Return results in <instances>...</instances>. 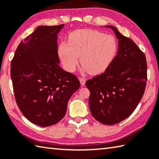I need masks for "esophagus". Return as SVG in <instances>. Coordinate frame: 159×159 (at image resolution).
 <instances>
[{"instance_id":"1","label":"esophagus","mask_w":159,"mask_h":159,"mask_svg":"<svg viewBox=\"0 0 159 159\" xmlns=\"http://www.w3.org/2000/svg\"><path fill=\"white\" fill-rule=\"evenodd\" d=\"M79 80H80V84H81V85L83 86L85 85V82H86L85 79H84V78H79Z\"/></svg>"}]
</instances>
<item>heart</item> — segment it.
<instances>
[{"instance_id": "obj_1", "label": "heart", "mask_w": 159, "mask_h": 159, "mask_svg": "<svg viewBox=\"0 0 159 159\" xmlns=\"http://www.w3.org/2000/svg\"><path fill=\"white\" fill-rule=\"evenodd\" d=\"M117 51L113 35L91 29H79L68 35V42H61L57 52L67 72H73L79 63L81 72L91 74L103 72L113 61Z\"/></svg>"}]
</instances>
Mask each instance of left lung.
Returning a JSON list of instances; mask_svg holds the SVG:
<instances>
[{
  "label": "left lung",
  "mask_w": 159,
  "mask_h": 159,
  "mask_svg": "<svg viewBox=\"0 0 159 159\" xmlns=\"http://www.w3.org/2000/svg\"><path fill=\"white\" fill-rule=\"evenodd\" d=\"M118 50L113 61L98 76L87 80L90 92L89 109L99 122L113 125L126 119L139 103L146 89V56L133 40L121 34L113 26Z\"/></svg>",
  "instance_id": "left-lung-1"
}]
</instances>
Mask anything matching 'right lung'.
<instances>
[{"label":"right lung","instance_id":"1","mask_svg":"<svg viewBox=\"0 0 159 159\" xmlns=\"http://www.w3.org/2000/svg\"><path fill=\"white\" fill-rule=\"evenodd\" d=\"M64 25L38 26L20 42L11 63L17 104L39 126L63 119L70 97L80 86L75 75L59 66L57 35Z\"/></svg>","mask_w":159,"mask_h":159}]
</instances>
